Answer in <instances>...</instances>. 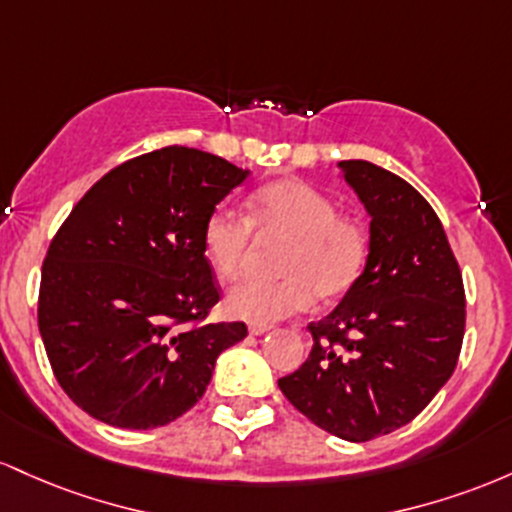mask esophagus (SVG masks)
Wrapping results in <instances>:
<instances>
[{
    "label": "esophagus",
    "mask_w": 512,
    "mask_h": 512,
    "mask_svg": "<svg viewBox=\"0 0 512 512\" xmlns=\"http://www.w3.org/2000/svg\"><path fill=\"white\" fill-rule=\"evenodd\" d=\"M271 331V326L268 324H251L249 326V333H254V336H263V333Z\"/></svg>",
    "instance_id": "1"
}]
</instances>
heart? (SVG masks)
Wrapping results in <instances>:
<instances>
[{
	"mask_svg": "<svg viewBox=\"0 0 512 512\" xmlns=\"http://www.w3.org/2000/svg\"><path fill=\"white\" fill-rule=\"evenodd\" d=\"M254 234L283 241L275 271L283 278H246L229 287L225 309L232 317L271 324L304 312L317 297L336 302L363 278L370 232L363 222L338 215L326 193L304 181H275L249 200V217L215 208L203 222V254L215 273L232 278L249 256Z\"/></svg>",
	"mask_w": 512,
	"mask_h": 512,
	"instance_id": "1",
	"label": "heart"
}]
</instances>
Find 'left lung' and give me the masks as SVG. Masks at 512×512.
<instances>
[{
    "label": "left lung",
    "mask_w": 512,
    "mask_h": 512,
    "mask_svg": "<svg viewBox=\"0 0 512 512\" xmlns=\"http://www.w3.org/2000/svg\"><path fill=\"white\" fill-rule=\"evenodd\" d=\"M370 215V258L329 317L312 321V353L278 387L314 426L365 442L406 426L457 367L464 285L438 215L382 166L338 162Z\"/></svg>",
    "instance_id": "obj_1"
}]
</instances>
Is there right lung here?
<instances>
[{
    "label": "right lung",
    "mask_w": 512,
    "mask_h": 512,
    "mask_svg": "<svg viewBox=\"0 0 512 512\" xmlns=\"http://www.w3.org/2000/svg\"><path fill=\"white\" fill-rule=\"evenodd\" d=\"M249 171L191 147L116 166L74 205L43 261L38 329L57 382L116 428L176 421L203 399L244 321L203 324L220 302L203 222Z\"/></svg>",
    "instance_id": "1"
}]
</instances>
